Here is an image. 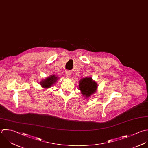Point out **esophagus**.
<instances>
[{
  "instance_id": "obj_1",
  "label": "esophagus",
  "mask_w": 148,
  "mask_h": 148,
  "mask_svg": "<svg viewBox=\"0 0 148 148\" xmlns=\"http://www.w3.org/2000/svg\"><path fill=\"white\" fill-rule=\"evenodd\" d=\"M65 74H66V77L67 78H70L71 77V72L70 71H66L65 72Z\"/></svg>"
}]
</instances>
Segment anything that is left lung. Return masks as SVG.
<instances>
[{
    "label": "left lung",
    "instance_id": "left-lung-1",
    "mask_svg": "<svg viewBox=\"0 0 148 148\" xmlns=\"http://www.w3.org/2000/svg\"><path fill=\"white\" fill-rule=\"evenodd\" d=\"M97 88V83L92 78H84L80 80L79 83V90L82 94L87 98L95 93Z\"/></svg>",
    "mask_w": 148,
    "mask_h": 148
}]
</instances>
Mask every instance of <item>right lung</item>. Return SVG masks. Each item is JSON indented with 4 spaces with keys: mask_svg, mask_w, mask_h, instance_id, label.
<instances>
[{
    "mask_svg": "<svg viewBox=\"0 0 148 148\" xmlns=\"http://www.w3.org/2000/svg\"><path fill=\"white\" fill-rule=\"evenodd\" d=\"M58 77L56 75H52L49 77L46 78L45 79L42 80L40 82V84L43 88L47 89L52 86L58 79Z\"/></svg>",
    "mask_w": 148,
    "mask_h": 148,
    "instance_id": "obj_1",
    "label": "right lung"
}]
</instances>
